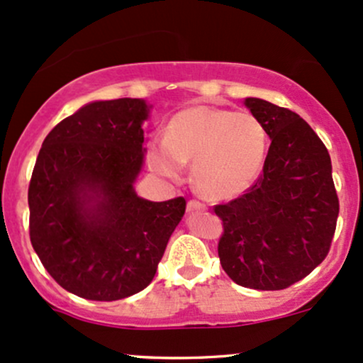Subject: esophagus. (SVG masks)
<instances>
[{"label": "esophagus", "instance_id": "esophagus-1", "mask_svg": "<svg viewBox=\"0 0 363 363\" xmlns=\"http://www.w3.org/2000/svg\"><path fill=\"white\" fill-rule=\"evenodd\" d=\"M198 210H206L205 203L198 200H189L188 201V212H198Z\"/></svg>", "mask_w": 363, "mask_h": 363}]
</instances>
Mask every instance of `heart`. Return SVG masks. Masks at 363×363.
<instances>
[{"label": "heart", "instance_id": "b5f03b06", "mask_svg": "<svg viewBox=\"0 0 363 363\" xmlns=\"http://www.w3.org/2000/svg\"><path fill=\"white\" fill-rule=\"evenodd\" d=\"M269 133L250 111L191 106L170 118L165 139L150 143L148 163L158 175L177 179L193 162V181L203 194L230 200L253 186L264 169Z\"/></svg>", "mask_w": 363, "mask_h": 363}]
</instances>
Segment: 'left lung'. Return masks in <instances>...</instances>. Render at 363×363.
I'll return each instance as SVG.
<instances>
[{
    "label": "left lung",
    "instance_id": "8db88e82",
    "mask_svg": "<svg viewBox=\"0 0 363 363\" xmlns=\"http://www.w3.org/2000/svg\"><path fill=\"white\" fill-rule=\"evenodd\" d=\"M245 105L272 139L264 170L245 194L215 205L224 233L222 269L242 288L277 291L328 257L340 201L328 148L294 111L260 98Z\"/></svg>",
    "mask_w": 363,
    "mask_h": 363
}]
</instances>
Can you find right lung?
<instances>
[{"label": "right lung", "mask_w": 363, "mask_h": 363, "mask_svg": "<svg viewBox=\"0 0 363 363\" xmlns=\"http://www.w3.org/2000/svg\"><path fill=\"white\" fill-rule=\"evenodd\" d=\"M150 106L121 98L87 103L51 129L29 184V234L50 276L94 301L133 296L157 274L182 196L148 201L134 191Z\"/></svg>", "instance_id": "1"}]
</instances>
